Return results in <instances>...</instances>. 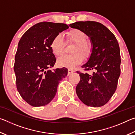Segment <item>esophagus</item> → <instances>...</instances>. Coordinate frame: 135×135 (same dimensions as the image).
Here are the masks:
<instances>
[{
  "mask_svg": "<svg viewBox=\"0 0 135 135\" xmlns=\"http://www.w3.org/2000/svg\"><path fill=\"white\" fill-rule=\"evenodd\" d=\"M74 70H71V69H68V74H71V73H74Z\"/></svg>",
  "mask_w": 135,
  "mask_h": 135,
  "instance_id": "34e87169",
  "label": "esophagus"
}]
</instances>
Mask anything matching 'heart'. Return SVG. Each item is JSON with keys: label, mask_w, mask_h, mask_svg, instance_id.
Masks as SVG:
<instances>
[{"label": "heart", "mask_w": 135, "mask_h": 135, "mask_svg": "<svg viewBox=\"0 0 135 135\" xmlns=\"http://www.w3.org/2000/svg\"><path fill=\"white\" fill-rule=\"evenodd\" d=\"M86 33L80 29H73L67 35V43H74L71 53L58 59V64L62 67L73 68L83 62V57L88 58L90 55L92 50L91 43L87 41ZM65 43L61 34H58L51 43V47L53 53L56 56H61L64 53Z\"/></svg>", "instance_id": "b5f03b06"}]
</instances>
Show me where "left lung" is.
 Listing matches in <instances>:
<instances>
[{"instance_id": "1", "label": "left lung", "mask_w": 135, "mask_h": 135, "mask_svg": "<svg viewBox=\"0 0 135 135\" xmlns=\"http://www.w3.org/2000/svg\"><path fill=\"white\" fill-rule=\"evenodd\" d=\"M84 31L90 38L92 53L86 64L85 71L94 70L92 75L77 71L80 80L76 93L86 105H104L115 92L120 75V52L117 38L108 28L95 21H79L70 24Z\"/></svg>"}]
</instances>
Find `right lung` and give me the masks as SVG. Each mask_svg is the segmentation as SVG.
<instances>
[{
	"label": "right lung",
	"instance_id": "add662e5",
	"mask_svg": "<svg viewBox=\"0 0 135 135\" xmlns=\"http://www.w3.org/2000/svg\"><path fill=\"white\" fill-rule=\"evenodd\" d=\"M67 24L42 22L30 27L19 41L15 56L14 70L18 92L33 107L45 106L54 99L58 84L68 74L67 68L54 67L56 58L51 43Z\"/></svg>",
	"mask_w": 135,
	"mask_h": 135
}]
</instances>
